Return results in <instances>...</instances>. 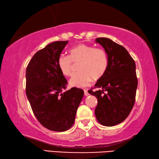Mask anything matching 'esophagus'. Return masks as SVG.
Returning a JSON list of instances; mask_svg holds the SVG:
<instances>
[{"label":"esophagus","mask_w":159,"mask_h":159,"mask_svg":"<svg viewBox=\"0 0 159 159\" xmlns=\"http://www.w3.org/2000/svg\"><path fill=\"white\" fill-rule=\"evenodd\" d=\"M84 95H85V96H88V95H89V93H88V92L86 90H84Z\"/></svg>","instance_id":"34e87169"}]
</instances>
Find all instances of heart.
Here are the masks:
<instances>
[{"label":"heart","instance_id":"heart-1","mask_svg":"<svg viewBox=\"0 0 159 159\" xmlns=\"http://www.w3.org/2000/svg\"><path fill=\"white\" fill-rule=\"evenodd\" d=\"M69 56L61 55L57 64L61 73L65 76L72 74L73 62H79L80 71L73 75L69 80L72 87L83 88L90 84L93 78L99 79L105 73L108 67V56L102 48H95L90 45L80 43L72 47Z\"/></svg>","mask_w":159,"mask_h":159}]
</instances>
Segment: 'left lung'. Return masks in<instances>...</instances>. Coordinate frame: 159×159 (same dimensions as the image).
Wrapping results in <instances>:
<instances>
[{
    "instance_id": "8db88e82",
    "label": "left lung",
    "mask_w": 159,
    "mask_h": 159,
    "mask_svg": "<svg viewBox=\"0 0 159 159\" xmlns=\"http://www.w3.org/2000/svg\"><path fill=\"white\" fill-rule=\"evenodd\" d=\"M108 56V67L95 85L98 90H88L98 98L95 114L105 126H114L128 116L135 101L138 79L136 66L127 50L107 38H98ZM106 93H104V92Z\"/></svg>"
}]
</instances>
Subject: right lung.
<instances>
[{
    "mask_svg": "<svg viewBox=\"0 0 159 159\" xmlns=\"http://www.w3.org/2000/svg\"><path fill=\"white\" fill-rule=\"evenodd\" d=\"M69 41H55L38 51L26 70V94L35 116L48 130L64 132L74 125L84 92L66 91L67 80L57 60Z\"/></svg>",
    "mask_w": 159,
    "mask_h": 159,
    "instance_id": "1",
    "label": "right lung"
}]
</instances>
